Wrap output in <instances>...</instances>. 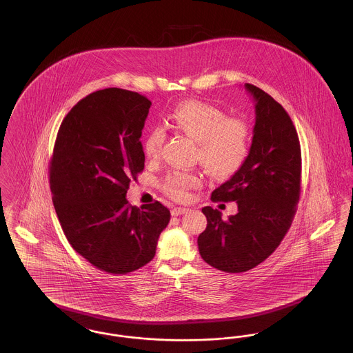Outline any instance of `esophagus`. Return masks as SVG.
<instances>
[{
  "instance_id": "1",
  "label": "esophagus",
  "mask_w": 353,
  "mask_h": 353,
  "mask_svg": "<svg viewBox=\"0 0 353 353\" xmlns=\"http://www.w3.org/2000/svg\"><path fill=\"white\" fill-rule=\"evenodd\" d=\"M189 209H186V208H173L172 209V216H181V214H184L186 213Z\"/></svg>"
}]
</instances>
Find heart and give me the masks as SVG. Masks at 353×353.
Listing matches in <instances>:
<instances>
[{
  "mask_svg": "<svg viewBox=\"0 0 353 353\" xmlns=\"http://www.w3.org/2000/svg\"><path fill=\"white\" fill-rule=\"evenodd\" d=\"M169 124L197 141V159L208 173L217 179L234 176L245 165L252 148V130L239 118H228L226 112L206 101H180L167 117ZM165 134L153 128L143 143L148 159H156L161 151ZM202 177L197 172L177 170L164 180L163 189L170 199L186 201L190 192L200 188Z\"/></svg>",
  "mask_w": 353,
  "mask_h": 353,
  "instance_id": "obj_1",
  "label": "heart"
}]
</instances>
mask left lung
Segmentation results:
<instances>
[{
  "instance_id": "left-lung-1",
  "label": "left lung",
  "mask_w": 353,
  "mask_h": 353,
  "mask_svg": "<svg viewBox=\"0 0 353 353\" xmlns=\"http://www.w3.org/2000/svg\"><path fill=\"white\" fill-rule=\"evenodd\" d=\"M255 101V125L245 165L212 193L213 202H236L222 219L205 206L206 229L197 243L202 259L225 272H245L268 259L288 232L301 197V143L285 108L268 92L245 84Z\"/></svg>"
}]
</instances>
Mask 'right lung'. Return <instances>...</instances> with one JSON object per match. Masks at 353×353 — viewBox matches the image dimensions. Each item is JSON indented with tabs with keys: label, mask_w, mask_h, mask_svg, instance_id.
<instances>
[{
	"label": "right lung",
	"mask_w": 353,
	"mask_h": 353,
	"mask_svg": "<svg viewBox=\"0 0 353 353\" xmlns=\"http://www.w3.org/2000/svg\"><path fill=\"white\" fill-rule=\"evenodd\" d=\"M151 101L104 88L78 101L63 119L49 165L52 203L70 245L97 269L128 274L151 262L170 212L141 209L125 194L144 169L140 141Z\"/></svg>",
	"instance_id": "1"
}]
</instances>
